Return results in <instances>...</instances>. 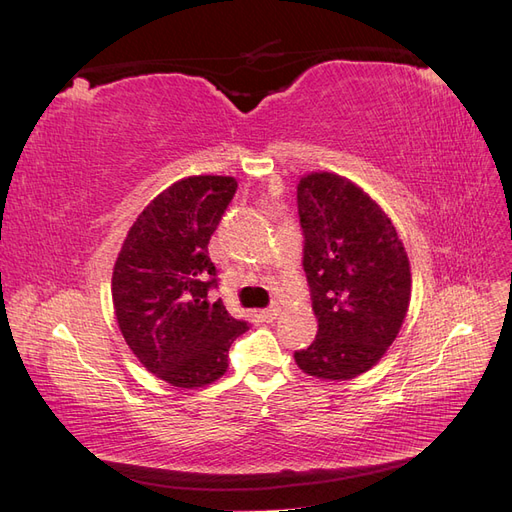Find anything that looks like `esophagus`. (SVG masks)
<instances>
[{
  "label": "esophagus",
  "instance_id": "34e87169",
  "mask_svg": "<svg viewBox=\"0 0 512 512\" xmlns=\"http://www.w3.org/2000/svg\"><path fill=\"white\" fill-rule=\"evenodd\" d=\"M280 312H282L280 307H277V305H271V307H267V309H262V312H260V318L265 320V322H273L277 316H280Z\"/></svg>",
  "mask_w": 512,
  "mask_h": 512
}]
</instances>
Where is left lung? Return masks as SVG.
<instances>
[{"instance_id":"left-lung-1","label":"left lung","mask_w":512,"mask_h":512,"mask_svg":"<svg viewBox=\"0 0 512 512\" xmlns=\"http://www.w3.org/2000/svg\"><path fill=\"white\" fill-rule=\"evenodd\" d=\"M297 205L318 335L294 361L309 376L350 380L382 359L404 324L408 254L386 213L344 177H303Z\"/></svg>"}]
</instances>
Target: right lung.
I'll list each match as a JSON object with an SVG mask.
<instances>
[{
	"label": "right lung",
	"mask_w": 512,
	"mask_h": 512,
	"mask_svg": "<svg viewBox=\"0 0 512 512\" xmlns=\"http://www.w3.org/2000/svg\"><path fill=\"white\" fill-rule=\"evenodd\" d=\"M237 192L232 177L198 175L158 194L132 224L113 269V307L130 350L151 374L181 389L211 384L247 331L222 299L209 239Z\"/></svg>",
	"instance_id": "add662e5"
}]
</instances>
